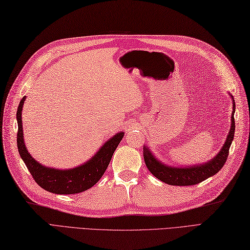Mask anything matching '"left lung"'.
I'll use <instances>...</instances> for the list:
<instances>
[{"label":"left lung","instance_id":"1","mask_svg":"<svg viewBox=\"0 0 250 250\" xmlns=\"http://www.w3.org/2000/svg\"><path fill=\"white\" fill-rule=\"evenodd\" d=\"M229 96L232 100V114H231V126L229 133L225 140V143L221 150L212 158L208 162L202 164H195V166L187 167H173L163 163L156 156L151 153V150L147 146H143V157L144 162L147 167L148 171L153 174L156 178L163 181L164 184L171 186H193L199 182L206 180L211 176L215 175L221 171L225 162L227 160L229 154V148L234 137V112H235V103L233 96L229 93Z\"/></svg>","mask_w":250,"mask_h":250}]
</instances>
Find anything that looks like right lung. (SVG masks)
<instances>
[{
  "label": "right lung",
  "instance_id": "right-lung-1",
  "mask_svg": "<svg viewBox=\"0 0 250 250\" xmlns=\"http://www.w3.org/2000/svg\"><path fill=\"white\" fill-rule=\"evenodd\" d=\"M26 96L21 100L17 110V144L20 157L35 181L44 190L54 194H77L92 188L104 175L115 148L124 137V131L115 133L103 144L88 161L73 168H54L43 166L28 153L24 143L22 110Z\"/></svg>",
  "mask_w": 250,
  "mask_h": 250
}]
</instances>
